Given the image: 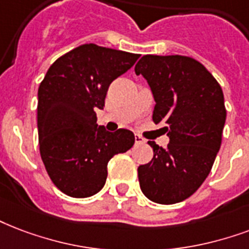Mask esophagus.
I'll use <instances>...</instances> for the list:
<instances>
[{
  "label": "esophagus",
  "instance_id": "esophagus-1",
  "mask_svg": "<svg viewBox=\"0 0 249 249\" xmlns=\"http://www.w3.org/2000/svg\"><path fill=\"white\" fill-rule=\"evenodd\" d=\"M134 142H136V145H143L145 143V140L141 137V136H138V134H136L134 136Z\"/></svg>",
  "mask_w": 249,
  "mask_h": 249
}]
</instances>
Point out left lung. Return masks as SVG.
Instances as JSON below:
<instances>
[{"mask_svg":"<svg viewBox=\"0 0 249 249\" xmlns=\"http://www.w3.org/2000/svg\"><path fill=\"white\" fill-rule=\"evenodd\" d=\"M155 99L153 121L164 123L166 149L149 141L154 157L138 167L142 193L172 205L192 196L210 174L226 121L223 92L201 62L187 56L146 54L134 68Z\"/></svg>","mask_w":249,"mask_h":249,"instance_id":"left-lung-1","label":"left lung"}]
</instances>
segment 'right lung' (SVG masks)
I'll list each match as a JSON object with an SVG mask.
<instances>
[{
    "instance_id": "right-lung-1",
    "label": "right lung",
    "mask_w": 249,
    "mask_h": 249,
    "mask_svg": "<svg viewBox=\"0 0 249 249\" xmlns=\"http://www.w3.org/2000/svg\"><path fill=\"white\" fill-rule=\"evenodd\" d=\"M140 54L83 44L53 62L37 92L39 149L49 178L62 193L85 198L107 180L109 159L134 145L128 129L108 132L96 123L108 87Z\"/></svg>"
}]
</instances>
